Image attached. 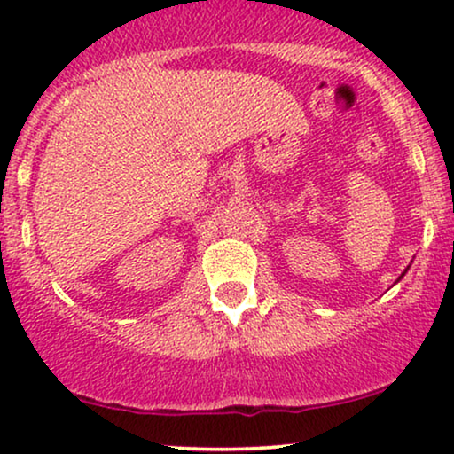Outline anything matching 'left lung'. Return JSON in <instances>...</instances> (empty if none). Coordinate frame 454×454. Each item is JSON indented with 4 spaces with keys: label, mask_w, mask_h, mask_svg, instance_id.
Masks as SVG:
<instances>
[{
    "label": "left lung",
    "mask_w": 454,
    "mask_h": 454,
    "mask_svg": "<svg viewBox=\"0 0 454 454\" xmlns=\"http://www.w3.org/2000/svg\"><path fill=\"white\" fill-rule=\"evenodd\" d=\"M405 272H407V270H405ZM405 272H403V275H405ZM403 275H401V277H403ZM401 277H399V278H401Z\"/></svg>",
    "instance_id": "1"
}]
</instances>
